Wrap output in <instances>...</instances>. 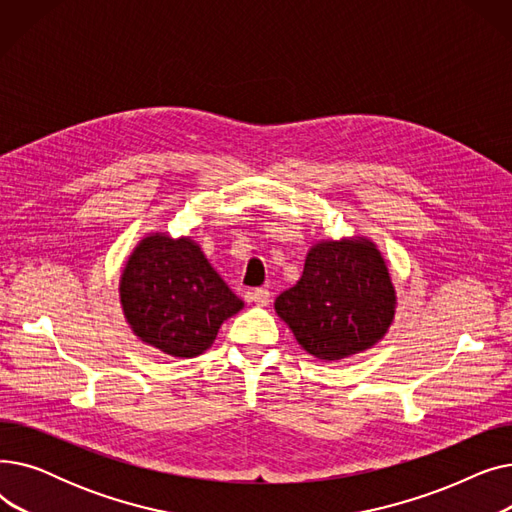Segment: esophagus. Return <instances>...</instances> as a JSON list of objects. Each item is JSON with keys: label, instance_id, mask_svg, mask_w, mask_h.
I'll list each match as a JSON object with an SVG mask.
<instances>
[{"label": "esophagus", "instance_id": "34e87169", "mask_svg": "<svg viewBox=\"0 0 512 512\" xmlns=\"http://www.w3.org/2000/svg\"><path fill=\"white\" fill-rule=\"evenodd\" d=\"M251 301L257 305V307H267L272 303V294L267 288H257L251 292Z\"/></svg>", "mask_w": 512, "mask_h": 512}]
</instances>
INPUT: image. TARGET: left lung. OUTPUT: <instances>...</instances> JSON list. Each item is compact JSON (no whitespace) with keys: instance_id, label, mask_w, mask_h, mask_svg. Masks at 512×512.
I'll list each match as a JSON object with an SVG mask.
<instances>
[{"instance_id":"left-lung-1","label":"left lung","mask_w":512,"mask_h":512,"mask_svg":"<svg viewBox=\"0 0 512 512\" xmlns=\"http://www.w3.org/2000/svg\"><path fill=\"white\" fill-rule=\"evenodd\" d=\"M274 307L309 355L340 361L384 338L396 292L371 240H321L307 253L301 280Z\"/></svg>"}]
</instances>
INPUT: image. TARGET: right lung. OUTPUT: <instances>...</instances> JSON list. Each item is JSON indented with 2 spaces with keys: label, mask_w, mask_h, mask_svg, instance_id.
Returning <instances> with one entry per match:
<instances>
[{
  "label": "right lung",
  "mask_w": 512,
  "mask_h": 512,
  "mask_svg": "<svg viewBox=\"0 0 512 512\" xmlns=\"http://www.w3.org/2000/svg\"><path fill=\"white\" fill-rule=\"evenodd\" d=\"M120 303L132 332L161 353L191 359L245 303L188 236H145L126 261Z\"/></svg>",
  "instance_id": "right-lung-1"
}]
</instances>
